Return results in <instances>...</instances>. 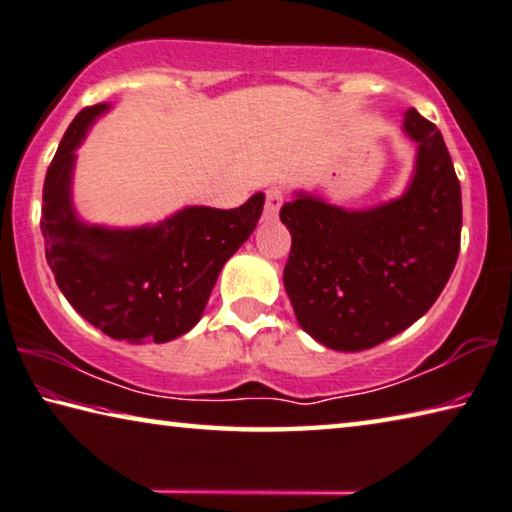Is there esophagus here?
Here are the masks:
<instances>
[{"label": "esophagus", "mask_w": 512, "mask_h": 512, "mask_svg": "<svg viewBox=\"0 0 512 512\" xmlns=\"http://www.w3.org/2000/svg\"><path fill=\"white\" fill-rule=\"evenodd\" d=\"M281 204H283V190L279 186L267 188L265 190V211H263L265 220H274L276 213H279Z\"/></svg>", "instance_id": "34e87169"}]
</instances>
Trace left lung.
I'll return each mask as SVG.
<instances>
[{"mask_svg":"<svg viewBox=\"0 0 512 512\" xmlns=\"http://www.w3.org/2000/svg\"><path fill=\"white\" fill-rule=\"evenodd\" d=\"M404 129L420 145L404 197L360 213L304 195L281 208L292 236L283 286L301 329L331 349L363 351L408 329L458 261L463 201L445 140L415 108Z\"/></svg>","mask_w":512,"mask_h":512,"instance_id":"8db88e82","label":"left lung"}]
</instances>
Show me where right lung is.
Wrapping results in <instances>:
<instances>
[{"instance_id":"obj_1","label":"right lung","mask_w":512,"mask_h":512,"mask_svg":"<svg viewBox=\"0 0 512 512\" xmlns=\"http://www.w3.org/2000/svg\"><path fill=\"white\" fill-rule=\"evenodd\" d=\"M106 104L74 117L47 167L40 229L58 288L74 311L124 342H167L190 331L204 313L224 263L256 222L265 197L238 208L190 206L142 229H102L74 217L70 177L74 149Z\"/></svg>"}]
</instances>
